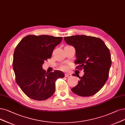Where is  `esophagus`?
<instances>
[{
	"label": "esophagus",
	"instance_id": "34e87169",
	"mask_svg": "<svg viewBox=\"0 0 125 125\" xmlns=\"http://www.w3.org/2000/svg\"><path fill=\"white\" fill-rule=\"evenodd\" d=\"M64 76L65 77H71V74H69V73H66L64 74Z\"/></svg>",
	"mask_w": 125,
	"mask_h": 125
}]
</instances>
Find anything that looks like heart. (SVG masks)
I'll use <instances>...</instances> for the list:
<instances>
[{"mask_svg":"<svg viewBox=\"0 0 125 125\" xmlns=\"http://www.w3.org/2000/svg\"><path fill=\"white\" fill-rule=\"evenodd\" d=\"M61 70H67V67L66 66H62L61 67H60Z\"/></svg>","mask_w":125,"mask_h":125,"instance_id":"obj_1","label":"heart"}]
</instances>
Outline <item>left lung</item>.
I'll return each mask as SVG.
<instances>
[{
  "instance_id": "left-lung-1",
  "label": "left lung",
  "mask_w": 125,
  "mask_h": 125,
  "mask_svg": "<svg viewBox=\"0 0 125 125\" xmlns=\"http://www.w3.org/2000/svg\"><path fill=\"white\" fill-rule=\"evenodd\" d=\"M64 39L75 49V63L78 64L75 69L84 72L82 77L77 76L80 81L71 91L83 97L94 95L109 77L112 62L109 49L101 39L95 37L75 35L64 37Z\"/></svg>"
}]
</instances>
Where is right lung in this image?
Returning a JSON list of instances; mask_svg holds the SVG:
<instances>
[{
	"label": "right lung",
	"instance_id": "add662e5",
	"mask_svg": "<svg viewBox=\"0 0 125 125\" xmlns=\"http://www.w3.org/2000/svg\"><path fill=\"white\" fill-rule=\"evenodd\" d=\"M62 39V37L29 35L15 48L13 61L15 81L29 98L44 101L50 97L55 90L56 79L64 76L62 71L46 73L42 68Z\"/></svg>",
	"mask_w": 125,
	"mask_h": 125
}]
</instances>
